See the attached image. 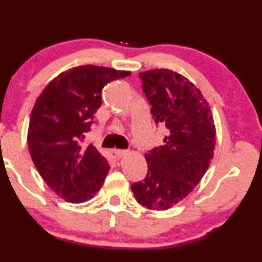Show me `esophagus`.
<instances>
[{"mask_svg":"<svg viewBox=\"0 0 262 262\" xmlns=\"http://www.w3.org/2000/svg\"><path fill=\"white\" fill-rule=\"evenodd\" d=\"M113 152L115 153V156L119 157V158H122V157L126 156V154H128V150H126V149H119V148H115V149L113 150Z\"/></svg>","mask_w":262,"mask_h":262,"instance_id":"esophagus-1","label":"esophagus"}]
</instances>
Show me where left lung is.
<instances>
[{
    "instance_id": "left-lung-1",
    "label": "left lung",
    "mask_w": 262,
    "mask_h": 262,
    "mask_svg": "<svg viewBox=\"0 0 262 262\" xmlns=\"http://www.w3.org/2000/svg\"><path fill=\"white\" fill-rule=\"evenodd\" d=\"M157 123L167 128L164 145L145 158L148 172L132 191L140 204L164 211L183 201L201 182L213 157L216 127L201 90L167 69L140 72Z\"/></svg>"
}]
</instances>
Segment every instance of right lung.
<instances>
[{
  "instance_id": "obj_1",
  "label": "right lung",
  "mask_w": 262,
  "mask_h": 262,
  "mask_svg": "<svg viewBox=\"0 0 262 262\" xmlns=\"http://www.w3.org/2000/svg\"><path fill=\"white\" fill-rule=\"evenodd\" d=\"M130 71L82 65L59 73L34 103L27 133L29 154L51 190L70 203L93 198L110 166L94 145L80 146L102 104V89Z\"/></svg>"
}]
</instances>
